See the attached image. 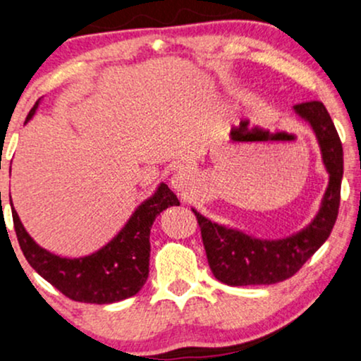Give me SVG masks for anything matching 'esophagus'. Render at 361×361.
Instances as JSON below:
<instances>
[{
  "label": "esophagus",
  "mask_w": 361,
  "mask_h": 361,
  "mask_svg": "<svg viewBox=\"0 0 361 361\" xmlns=\"http://www.w3.org/2000/svg\"><path fill=\"white\" fill-rule=\"evenodd\" d=\"M186 183H188V173L178 171L171 176V186L175 190H180V192H181V190H183L186 186Z\"/></svg>",
  "instance_id": "34e87169"
}]
</instances>
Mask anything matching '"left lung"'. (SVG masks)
<instances>
[{
    "instance_id": "obj_1",
    "label": "left lung",
    "mask_w": 361,
    "mask_h": 361,
    "mask_svg": "<svg viewBox=\"0 0 361 361\" xmlns=\"http://www.w3.org/2000/svg\"><path fill=\"white\" fill-rule=\"evenodd\" d=\"M294 111L314 129L329 173L319 214L310 227L282 240H259L237 230L212 224L193 210L202 232L208 266L215 279L227 286L276 284L293 277L326 242L340 210L343 146L326 107L319 101L296 104Z\"/></svg>"
}]
</instances>
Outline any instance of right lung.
<instances>
[{
  "label": "right lung",
  "mask_w": 361,
  "mask_h": 361,
  "mask_svg": "<svg viewBox=\"0 0 361 361\" xmlns=\"http://www.w3.org/2000/svg\"><path fill=\"white\" fill-rule=\"evenodd\" d=\"M37 107L38 102H35L27 121ZM173 205H180L176 195L161 183L154 197L139 205L117 237L104 249L80 259H63L42 249L21 225L15 208L11 214L21 252L43 279L72 301L111 305L134 296L145 286L149 274L151 225L164 208Z\"/></svg>",
  "instance_id": "add662e5"
}]
</instances>
